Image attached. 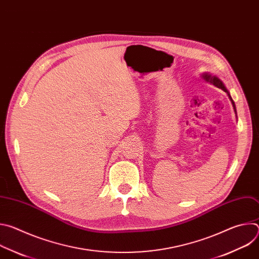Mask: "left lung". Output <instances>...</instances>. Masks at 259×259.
I'll return each mask as SVG.
<instances>
[{"instance_id": "left-lung-1", "label": "left lung", "mask_w": 259, "mask_h": 259, "mask_svg": "<svg viewBox=\"0 0 259 259\" xmlns=\"http://www.w3.org/2000/svg\"><path fill=\"white\" fill-rule=\"evenodd\" d=\"M202 78H203L206 82H208V83H210V84H212V85L216 86L217 88H220L221 90H224L225 92H227V93H228V96H229V98H230V100H231V102H232V104H233V107H234L235 113L237 114V109H236L235 102H234V100H233V98H232V96H231V94H230L229 90H228V89H227V87L225 86L224 82L221 81L219 78H217L216 76H212L211 73H208V72L203 73V75H202Z\"/></svg>"}]
</instances>
